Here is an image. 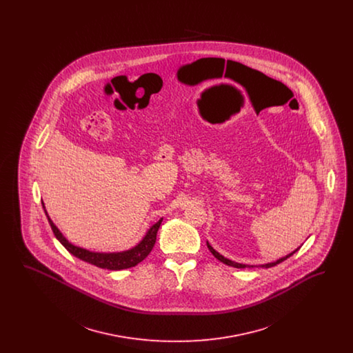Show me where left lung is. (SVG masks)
Returning a JSON list of instances; mask_svg holds the SVG:
<instances>
[{
	"instance_id": "8db88e82",
	"label": "left lung",
	"mask_w": 353,
	"mask_h": 353,
	"mask_svg": "<svg viewBox=\"0 0 353 353\" xmlns=\"http://www.w3.org/2000/svg\"><path fill=\"white\" fill-rule=\"evenodd\" d=\"M206 245H208V248H209V250L212 252V254L217 258V259H219L221 262H223L225 265H229V266H233V268H241V269H243V268H254V266H249V265H241V263H235V262H233V261H230V259H228V258H225V256H222L219 252H216L210 245H209V242H206ZM301 248H298L296 250H294V252H291V254H288V255H285V256H283V258H281V259H278L276 262H271V263H268V265H262V268H272V266H275V265H278V263H281V262H283L285 259H287L288 256H291L294 252H298Z\"/></svg>"
}]
</instances>
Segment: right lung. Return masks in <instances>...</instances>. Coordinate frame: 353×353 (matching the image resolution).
I'll list each match as a JSON object with an SVG mask.
<instances>
[{
    "label": "right lung",
    "instance_id": "right-lung-1",
    "mask_svg": "<svg viewBox=\"0 0 353 353\" xmlns=\"http://www.w3.org/2000/svg\"><path fill=\"white\" fill-rule=\"evenodd\" d=\"M43 209H45V205H43ZM45 213L49 219L54 234L59 239V242L68 249V252L74 254L75 256H78L84 262H88L91 265H95L97 268L107 270L130 269V268H134L136 265H139L141 261H144L154 246L156 234H157V230L163 221V219H159V222H156L153 226H151V229L147 232V234L143 236V239L130 250L120 252H92L70 243L68 239L62 235V233L58 230V228L52 223L46 209H45Z\"/></svg>",
    "mask_w": 353,
    "mask_h": 353
}]
</instances>
